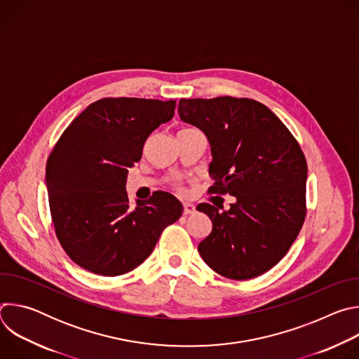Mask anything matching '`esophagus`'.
<instances>
[{"mask_svg":"<svg viewBox=\"0 0 359 359\" xmlns=\"http://www.w3.org/2000/svg\"><path fill=\"white\" fill-rule=\"evenodd\" d=\"M196 213V206L191 203H183V215L184 216H189V215H193Z\"/></svg>","mask_w":359,"mask_h":359,"instance_id":"esophagus-1","label":"esophagus"}]
</instances>
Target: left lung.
I'll use <instances>...</instances> for the list:
<instances>
[{"mask_svg": "<svg viewBox=\"0 0 359 359\" xmlns=\"http://www.w3.org/2000/svg\"><path fill=\"white\" fill-rule=\"evenodd\" d=\"M177 109L183 122L210 142L209 173L216 182L209 191L237 200L224 212L209 203L197 206L213 223L197 247L201 259L231 280L264 274L287 254L304 224L306 161L298 142L254 99H180Z\"/></svg>", "mask_w": 359, "mask_h": 359, "instance_id": "left-lung-1", "label": "left lung"}]
</instances>
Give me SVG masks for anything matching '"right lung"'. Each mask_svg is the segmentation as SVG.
Listing matches in <instances>:
<instances>
[{
  "instance_id": "obj_1",
  "label": "right lung",
  "mask_w": 359,
  "mask_h": 359,
  "mask_svg": "<svg viewBox=\"0 0 359 359\" xmlns=\"http://www.w3.org/2000/svg\"><path fill=\"white\" fill-rule=\"evenodd\" d=\"M176 100L104 97L64 130L46 162L45 182L55 234L79 267L116 277L142 264L182 203L166 191L129 204L128 168L149 135L169 122Z\"/></svg>"
}]
</instances>
